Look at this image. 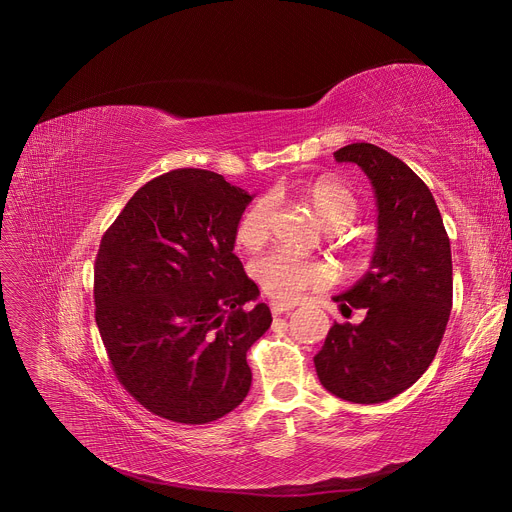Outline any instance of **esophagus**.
I'll return each instance as SVG.
<instances>
[{"instance_id": "obj_1", "label": "esophagus", "mask_w": 512, "mask_h": 512, "mask_svg": "<svg viewBox=\"0 0 512 512\" xmlns=\"http://www.w3.org/2000/svg\"><path fill=\"white\" fill-rule=\"evenodd\" d=\"M291 308H296V302H281V300L271 302V312L273 314H283V312H289Z\"/></svg>"}]
</instances>
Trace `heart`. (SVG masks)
I'll use <instances>...</instances> for the list:
<instances>
[{"mask_svg": "<svg viewBox=\"0 0 512 512\" xmlns=\"http://www.w3.org/2000/svg\"><path fill=\"white\" fill-rule=\"evenodd\" d=\"M298 198L312 210L314 218L327 231L348 229L360 212V202L350 185L342 179L325 175L298 185ZM269 200H254L241 212L235 225V243L241 250H256L269 237ZM358 262H367V252H356ZM254 279L266 296L291 302L308 289L329 283L331 269L314 258H300L289 252H269L254 262Z\"/></svg>", "mask_w": 512, "mask_h": 512, "instance_id": "b5f03b06", "label": "heart"}]
</instances>
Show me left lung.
Masks as SVG:
<instances>
[{"label":"left lung","mask_w":512,"mask_h":512,"mask_svg":"<svg viewBox=\"0 0 512 512\" xmlns=\"http://www.w3.org/2000/svg\"><path fill=\"white\" fill-rule=\"evenodd\" d=\"M337 162L358 164L377 198V243L369 271L333 300L354 323H333L316 375L333 396L354 404L392 400L435 358L452 308V254L429 187L373 143H350Z\"/></svg>","instance_id":"8db88e82"}]
</instances>
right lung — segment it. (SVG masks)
I'll use <instances>...</instances> for the list:
<instances>
[{"label":"right lung","mask_w":512,"mask_h":512,"mask_svg":"<svg viewBox=\"0 0 512 512\" xmlns=\"http://www.w3.org/2000/svg\"><path fill=\"white\" fill-rule=\"evenodd\" d=\"M252 196L202 168L135 191L104 233L93 269L95 323L112 371L154 415L202 425L248 396L246 354L271 327L233 254Z\"/></svg>","instance_id":"right-lung-1"}]
</instances>
